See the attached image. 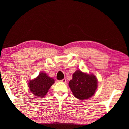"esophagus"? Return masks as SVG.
<instances>
[{"mask_svg":"<svg viewBox=\"0 0 129 129\" xmlns=\"http://www.w3.org/2000/svg\"><path fill=\"white\" fill-rule=\"evenodd\" d=\"M60 81L62 82H66V79H63L60 80Z\"/></svg>","mask_w":129,"mask_h":129,"instance_id":"esophagus-1","label":"esophagus"}]
</instances>
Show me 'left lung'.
<instances>
[{
	"instance_id": "1",
	"label": "left lung",
	"mask_w": 129,
	"mask_h": 129,
	"mask_svg": "<svg viewBox=\"0 0 129 129\" xmlns=\"http://www.w3.org/2000/svg\"><path fill=\"white\" fill-rule=\"evenodd\" d=\"M69 86L76 98L83 100L94 94L97 87V80L93 75H88L77 70L73 74Z\"/></svg>"
}]
</instances>
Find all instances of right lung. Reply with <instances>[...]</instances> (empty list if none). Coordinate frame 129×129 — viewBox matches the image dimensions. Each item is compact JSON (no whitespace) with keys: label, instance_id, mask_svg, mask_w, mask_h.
Segmentation results:
<instances>
[{"label":"right lung","instance_id":"1","mask_svg":"<svg viewBox=\"0 0 129 129\" xmlns=\"http://www.w3.org/2000/svg\"><path fill=\"white\" fill-rule=\"evenodd\" d=\"M54 82L53 79L49 77L45 73H41L36 79L29 82L28 87L35 96L44 97Z\"/></svg>","mask_w":129,"mask_h":129}]
</instances>
